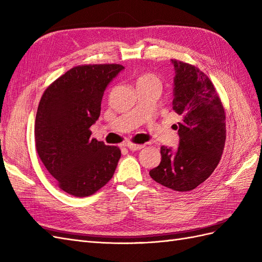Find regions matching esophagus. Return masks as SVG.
Listing matches in <instances>:
<instances>
[{
	"mask_svg": "<svg viewBox=\"0 0 262 262\" xmlns=\"http://www.w3.org/2000/svg\"><path fill=\"white\" fill-rule=\"evenodd\" d=\"M125 146L132 151H136V150L144 148V145H137V144H133V143H127Z\"/></svg>",
	"mask_w": 262,
	"mask_h": 262,
	"instance_id": "34e87169",
	"label": "esophagus"
}]
</instances>
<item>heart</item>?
Wrapping results in <instances>:
<instances>
[{
	"instance_id": "obj_1",
	"label": "heart",
	"mask_w": 262,
	"mask_h": 262,
	"mask_svg": "<svg viewBox=\"0 0 262 262\" xmlns=\"http://www.w3.org/2000/svg\"><path fill=\"white\" fill-rule=\"evenodd\" d=\"M146 83H155L159 85V80L155 75H152V74H144V75H142L138 78L137 84H146Z\"/></svg>"
}]
</instances>
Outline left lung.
Segmentation results:
<instances>
[{
	"label": "left lung",
	"instance_id": "1",
	"mask_svg": "<svg viewBox=\"0 0 262 262\" xmlns=\"http://www.w3.org/2000/svg\"><path fill=\"white\" fill-rule=\"evenodd\" d=\"M175 69L172 110L179 146H162V162L150 177L167 188L189 191L209 177L219 164L226 142L224 106L211 80L198 67L171 59Z\"/></svg>",
	"mask_w": 262,
	"mask_h": 262
}]
</instances>
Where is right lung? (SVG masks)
Instances as JSON below:
<instances>
[{
	"instance_id": "right-lung-1",
	"label": "right lung",
	"mask_w": 262,
	"mask_h": 262,
	"mask_svg": "<svg viewBox=\"0 0 262 262\" xmlns=\"http://www.w3.org/2000/svg\"><path fill=\"white\" fill-rule=\"evenodd\" d=\"M124 66L73 67L45 90L35 119V146L59 188L75 197L91 196L113 177L120 149L91 139L104 92Z\"/></svg>"
}]
</instances>
